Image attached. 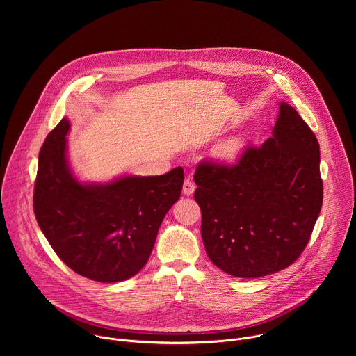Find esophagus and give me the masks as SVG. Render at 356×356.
<instances>
[{"mask_svg": "<svg viewBox=\"0 0 356 356\" xmlns=\"http://www.w3.org/2000/svg\"><path fill=\"white\" fill-rule=\"evenodd\" d=\"M195 189H196V186H195V184L192 182V181H189V179H186L185 182H184V186H182V193L185 195V196H191V195H193V192H195Z\"/></svg>", "mask_w": 356, "mask_h": 356, "instance_id": "1", "label": "esophagus"}]
</instances>
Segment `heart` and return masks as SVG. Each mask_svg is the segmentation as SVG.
Here are the masks:
<instances>
[{"label": "heart", "mask_w": 356, "mask_h": 356, "mask_svg": "<svg viewBox=\"0 0 356 356\" xmlns=\"http://www.w3.org/2000/svg\"><path fill=\"white\" fill-rule=\"evenodd\" d=\"M245 147V141L243 137H233L229 138L227 141L222 143L218 148H216V157L219 160L223 161H234L240 157V154L243 153V149Z\"/></svg>", "instance_id": "obj_1"}]
</instances>
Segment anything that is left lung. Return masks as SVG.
I'll list each match as a JSON object with an SVG mask.
<instances>
[{"instance_id":"1","label":"left lung","mask_w":356,"mask_h":356,"mask_svg":"<svg viewBox=\"0 0 356 356\" xmlns=\"http://www.w3.org/2000/svg\"><path fill=\"white\" fill-rule=\"evenodd\" d=\"M195 182L211 261L238 278L274 274L305 251L321 212L319 144L282 102L261 147H248L233 165L202 161Z\"/></svg>"}]
</instances>
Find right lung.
<instances>
[{"label":"right lung","mask_w":356,"mask_h":356,"mask_svg":"<svg viewBox=\"0 0 356 356\" xmlns=\"http://www.w3.org/2000/svg\"><path fill=\"white\" fill-rule=\"evenodd\" d=\"M68 130L70 122L63 118L40 151L34 185L37 222L71 270L99 282L124 281L148 261L159 227L181 196L184 168L82 184L68 165Z\"/></svg>","instance_id":"add662e5"}]
</instances>
